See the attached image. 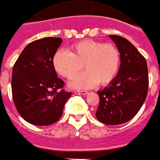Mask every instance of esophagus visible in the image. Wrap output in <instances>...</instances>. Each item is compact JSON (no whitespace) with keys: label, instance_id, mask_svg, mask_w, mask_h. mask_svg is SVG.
<instances>
[{"label":"esophagus","instance_id":"obj_1","mask_svg":"<svg viewBox=\"0 0 160 160\" xmlns=\"http://www.w3.org/2000/svg\"><path fill=\"white\" fill-rule=\"evenodd\" d=\"M75 94L76 95H87L88 94V91H85V90H77V91H75Z\"/></svg>","mask_w":160,"mask_h":160}]
</instances>
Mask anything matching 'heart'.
Instances as JSON below:
<instances>
[{
    "mask_svg": "<svg viewBox=\"0 0 160 160\" xmlns=\"http://www.w3.org/2000/svg\"><path fill=\"white\" fill-rule=\"evenodd\" d=\"M53 66L62 77L72 79L70 83L74 89H89L98 82L104 86L110 83L118 73L121 53L117 46L94 39H85L71 46V52L58 51L52 58Z\"/></svg>",
    "mask_w": 160,
    "mask_h": 160,
    "instance_id": "heart-1",
    "label": "heart"
}]
</instances>
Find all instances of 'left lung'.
Listing matches in <instances>:
<instances>
[{"label":"left lung","instance_id":"8db88e82","mask_svg":"<svg viewBox=\"0 0 160 160\" xmlns=\"http://www.w3.org/2000/svg\"><path fill=\"white\" fill-rule=\"evenodd\" d=\"M121 53V66L114 79L102 90L96 116L106 125H119L130 121L139 112L148 91L147 60L127 38L109 35Z\"/></svg>","mask_w":160,"mask_h":160}]
</instances>
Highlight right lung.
<instances>
[{
  "mask_svg": "<svg viewBox=\"0 0 160 160\" xmlns=\"http://www.w3.org/2000/svg\"><path fill=\"white\" fill-rule=\"evenodd\" d=\"M61 38L48 37L31 42L14 63L12 73L13 100L20 116L31 124L51 125L63 114L71 96L57 77L52 58Z\"/></svg>",
  "mask_w": 160,
  "mask_h": 160,
  "instance_id": "add662e5",
  "label": "right lung"
}]
</instances>
